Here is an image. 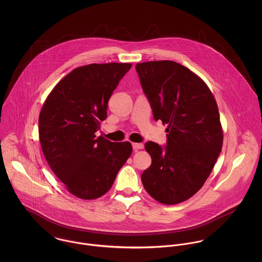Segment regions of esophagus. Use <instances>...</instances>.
I'll return each mask as SVG.
<instances>
[{"mask_svg":"<svg viewBox=\"0 0 262 262\" xmlns=\"http://www.w3.org/2000/svg\"><path fill=\"white\" fill-rule=\"evenodd\" d=\"M132 147L136 151V150L142 149L144 147V145L142 143H132Z\"/></svg>","mask_w":262,"mask_h":262,"instance_id":"34e87169","label":"esophagus"}]
</instances>
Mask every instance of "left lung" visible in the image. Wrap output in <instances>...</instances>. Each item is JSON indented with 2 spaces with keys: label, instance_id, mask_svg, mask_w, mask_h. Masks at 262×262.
Segmentation results:
<instances>
[{
  "label": "left lung",
  "instance_id": "8db88e82",
  "mask_svg": "<svg viewBox=\"0 0 262 262\" xmlns=\"http://www.w3.org/2000/svg\"><path fill=\"white\" fill-rule=\"evenodd\" d=\"M135 69L154 120L167 124L166 145L145 143L152 162L142 184L162 204L182 203L203 187L221 153L217 103L207 84L178 62L148 61Z\"/></svg>",
  "mask_w": 262,
  "mask_h": 262
}]
</instances>
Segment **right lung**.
Wrapping results in <instances>:
<instances>
[{"label": "right lung", "instance_id": "right-lung-1", "mask_svg": "<svg viewBox=\"0 0 262 262\" xmlns=\"http://www.w3.org/2000/svg\"><path fill=\"white\" fill-rule=\"evenodd\" d=\"M131 63H93L75 69L47 97L39 115V139L55 176L83 200L105 194L132 153L130 142L96 137L108 102Z\"/></svg>", "mask_w": 262, "mask_h": 262}]
</instances>
